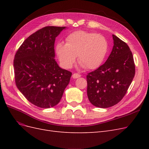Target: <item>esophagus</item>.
Here are the masks:
<instances>
[{
    "mask_svg": "<svg viewBox=\"0 0 149 149\" xmlns=\"http://www.w3.org/2000/svg\"><path fill=\"white\" fill-rule=\"evenodd\" d=\"M81 75L78 74V73H74L73 75H72V77H73V78H74V79L78 78L81 77Z\"/></svg>",
    "mask_w": 149,
    "mask_h": 149,
    "instance_id": "1",
    "label": "esophagus"
}]
</instances>
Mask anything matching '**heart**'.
<instances>
[{"label":"heart","mask_w":149,"mask_h":149,"mask_svg":"<svg viewBox=\"0 0 149 149\" xmlns=\"http://www.w3.org/2000/svg\"><path fill=\"white\" fill-rule=\"evenodd\" d=\"M65 45L58 43L55 52L61 66L70 69L78 56L81 66L87 70L100 67L108 51V43L102 35L78 30L66 37Z\"/></svg>","instance_id":"1"}]
</instances>
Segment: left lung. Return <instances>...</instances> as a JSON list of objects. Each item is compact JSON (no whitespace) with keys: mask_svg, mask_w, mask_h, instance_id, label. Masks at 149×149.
<instances>
[{"mask_svg":"<svg viewBox=\"0 0 149 149\" xmlns=\"http://www.w3.org/2000/svg\"><path fill=\"white\" fill-rule=\"evenodd\" d=\"M114 46L107 60L86 76L87 94L93 105L107 108L120 102L135 76L132 53L127 43L112 35Z\"/></svg>","mask_w":149,"mask_h":149,"instance_id":"8db88e82","label":"left lung"}]
</instances>
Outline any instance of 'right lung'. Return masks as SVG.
Listing matches in <instances>:
<instances>
[{"instance_id":"right-lung-1","label":"right lung","mask_w":149,"mask_h":149,"mask_svg":"<svg viewBox=\"0 0 149 149\" xmlns=\"http://www.w3.org/2000/svg\"><path fill=\"white\" fill-rule=\"evenodd\" d=\"M65 26H48L26 38L13 60L17 88L31 104L42 108L58 104L72 73L62 69L55 59V38Z\"/></svg>"}]
</instances>
